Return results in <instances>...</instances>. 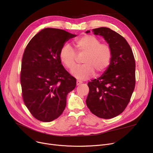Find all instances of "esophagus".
Segmentation results:
<instances>
[{"mask_svg": "<svg viewBox=\"0 0 153 153\" xmlns=\"http://www.w3.org/2000/svg\"><path fill=\"white\" fill-rule=\"evenodd\" d=\"M82 82L81 81H80V80H77V81H76V85H80V84H82Z\"/></svg>", "mask_w": 153, "mask_h": 153, "instance_id": "1", "label": "esophagus"}]
</instances>
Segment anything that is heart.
Masks as SVG:
<instances>
[{
  "mask_svg": "<svg viewBox=\"0 0 153 153\" xmlns=\"http://www.w3.org/2000/svg\"><path fill=\"white\" fill-rule=\"evenodd\" d=\"M73 45L76 52L69 45L62 46L59 59L63 65L71 70L76 65V54L77 56L84 55L81 60L82 65L71 71L72 75L77 79L87 80L92 77L95 72L97 75L102 74L110 65L112 58L111 48L106 43H102L96 36L85 35L76 39Z\"/></svg>",
  "mask_w": 153,
  "mask_h": 153,
  "instance_id": "1",
  "label": "heart"
}]
</instances>
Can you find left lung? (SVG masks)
<instances>
[{
    "instance_id": "8db88e82",
    "label": "left lung",
    "mask_w": 153,
    "mask_h": 153,
    "mask_svg": "<svg viewBox=\"0 0 153 153\" xmlns=\"http://www.w3.org/2000/svg\"><path fill=\"white\" fill-rule=\"evenodd\" d=\"M103 37L112 51L110 65L103 74L88 83L86 104L93 114L104 119L114 118L124 111L135 86V61L131 47L122 36L107 27L92 30ZM90 31H85L86 33Z\"/></svg>"
}]
</instances>
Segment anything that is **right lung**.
Here are the masks:
<instances>
[{
	"mask_svg": "<svg viewBox=\"0 0 153 153\" xmlns=\"http://www.w3.org/2000/svg\"><path fill=\"white\" fill-rule=\"evenodd\" d=\"M76 35L47 28L35 35L24 51L20 73L23 102L31 115L43 122L58 118L65 109L68 93L76 80L59 59L62 46Z\"/></svg>",
	"mask_w": 153,
	"mask_h": 153,
	"instance_id": "1",
	"label": "right lung"
}]
</instances>
